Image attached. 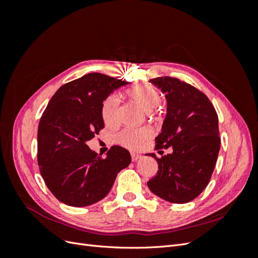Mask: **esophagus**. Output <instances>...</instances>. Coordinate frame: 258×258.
<instances>
[{
  "instance_id": "1",
  "label": "esophagus",
  "mask_w": 258,
  "mask_h": 258,
  "mask_svg": "<svg viewBox=\"0 0 258 258\" xmlns=\"http://www.w3.org/2000/svg\"><path fill=\"white\" fill-rule=\"evenodd\" d=\"M140 158H141V155H138V154H135V153H131V160L136 162L137 160H139Z\"/></svg>"
}]
</instances>
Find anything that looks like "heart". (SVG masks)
Segmentation results:
<instances>
[{
	"mask_svg": "<svg viewBox=\"0 0 258 258\" xmlns=\"http://www.w3.org/2000/svg\"><path fill=\"white\" fill-rule=\"evenodd\" d=\"M127 95L130 100L136 102L145 112H152L158 106L161 100L160 92L153 86L143 85L130 89ZM101 117L107 126H114L118 121V100L115 96H108L101 106ZM151 136L150 130L126 128L116 136L119 145L131 151L139 150Z\"/></svg>",
	"mask_w": 258,
	"mask_h": 258,
	"instance_id": "1",
	"label": "heart"
}]
</instances>
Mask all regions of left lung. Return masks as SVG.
Here are the masks:
<instances>
[{
	"mask_svg": "<svg viewBox=\"0 0 258 258\" xmlns=\"http://www.w3.org/2000/svg\"><path fill=\"white\" fill-rule=\"evenodd\" d=\"M151 82L166 93L168 103L155 150L173 151L161 158L150 154L158 171L147 186L162 199L186 204L204 191L212 176L221 147L217 113L205 93L190 84L170 76Z\"/></svg>",
	"mask_w": 258,
	"mask_h": 258,
	"instance_id": "left-lung-1",
	"label": "left lung"
}]
</instances>
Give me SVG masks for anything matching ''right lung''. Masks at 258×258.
Returning a JSON list of instances; mask_svg holds the SVG:
<instances>
[{"label": "right lung", "mask_w": 258, "mask_h": 258, "mask_svg": "<svg viewBox=\"0 0 258 258\" xmlns=\"http://www.w3.org/2000/svg\"><path fill=\"white\" fill-rule=\"evenodd\" d=\"M126 84L89 73L61 86L45 108L37 130V162L46 186L63 204L87 207L103 199L117 173L131 162L126 148L114 145L103 158L86 144L104 128L103 101Z\"/></svg>", "instance_id": "obj_1"}]
</instances>
